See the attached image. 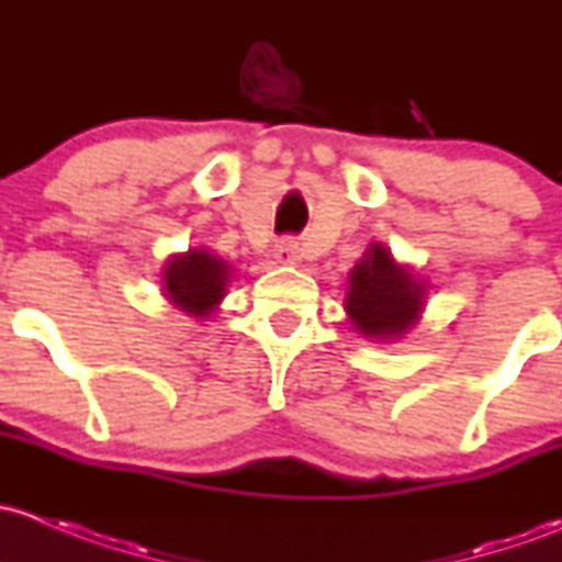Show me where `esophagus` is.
<instances>
[{
    "instance_id": "obj_1",
    "label": "esophagus",
    "mask_w": 562,
    "mask_h": 562,
    "mask_svg": "<svg viewBox=\"0 0 562 562\" xmlns=\"http://www.w3.org/2000/svg\"><path fill=\"white\" fill-rule=\"evenodd\" d=\"M273 257H276V262H281V265H294V262H297V259H300L297 240H294V238H281L279 243H276Z\"/></svg>"
}]
</instances>
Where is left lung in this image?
<instances>
[{"instance_id":"8db88e82","label":"left lung","mask_w":562,"mask_h":562,"mask_svg":"<svg viewBox=\"0 0 562 562\" xmlns=\"http://www.w3.org/2000/svg\"><path fill=\"white\" fill-rule=\"evenodd\" d=\"M425 292V281L416 279L406 265H397L384 243H370L351 268L344 308L362 338L390 344L419 322Z\"/></svg>"}]
</instances>
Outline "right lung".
I'll list each match as a JSON object with an SVG mask.
<instances>
[{"label": "right lung", "mask_w": 562, "mask_h": 562, "mask_svg": "<svg viewBox=\"0 0 562 562\" xmlns=\"http://www.w3.org/2000/svg\"><path fill=\"white\" fill-rule=\"evenodd\" d=\"M233 268L207 248H189L172 254L161 270V292L183 314L194 319H211L227 294Z\"/></svg>", "instance_id": "1"}]
</instances>
